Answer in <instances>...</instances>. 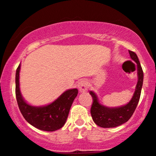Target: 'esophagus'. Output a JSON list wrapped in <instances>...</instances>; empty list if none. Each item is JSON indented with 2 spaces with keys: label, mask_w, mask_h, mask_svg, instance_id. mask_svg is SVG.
<instances>
[{
  "label": "esophagus",
  "mask_w": 156,
  "mask_h": 156,
  "mask_svg": "<svg viewBox=\"0 0 156 156\" xmlns=\"http://www.w3.org/2000/svg\"><path fill=\"white\" fill-rule=\"evenodd\" d=\"M78 89L80 92H85V91H87L88 89H89V83L88 82V80L85 79L80 80V82L78 84Z\"/></svg>",
  "instance_id": "1"
}]
</instances>
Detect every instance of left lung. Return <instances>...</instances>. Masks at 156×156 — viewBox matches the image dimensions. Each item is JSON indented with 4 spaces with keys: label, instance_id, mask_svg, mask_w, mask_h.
I'll list each match as a JSON object with an SVG mask.
<instances>
[{
    "label": "left lung",
    "instance_id": "8db88e82",
    "mask_svg": "<svg viewBox=\"0 0 156 156\" xmlns=\"http://www.w3.org/2000/svg\"><path fill=\"white\" fill-rule=\"evenodd\" d=\"M129 52L131 58L136 63L138 73V82L134 94L130 102L126 105L119 108H107L99 104L97 95L93 91L89 92L91 96L92 97L93 100L91 107V117L94 122L97 126L102 128H113L128 121L136 110L140 100L142 84H143V70L136 54L132 51H129Z\"/></svg>",
    "mask_w": 156,
    "mask_h": 156
}]
</instances>
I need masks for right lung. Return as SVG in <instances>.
<instances>
[{
  "label": "right lung",
  "mask_w": 156,
  "mask_h": 156,
  "mask_svg": "<svg viewBox=\"0 0 156 156\" xmlns=\"http://www.w3.org/2000/svg\"><path fill=\"white\" fill-rule=\"evenodd\" d=\"M20 65L16 71V98L22 115L30 124L46 132H54L63 126L70 109L78 94L77 89L67 90L51 104L44 107H33L24 102L20 90Z\"/></svg>",
  "instance_id": "1"
}]
</instances>
